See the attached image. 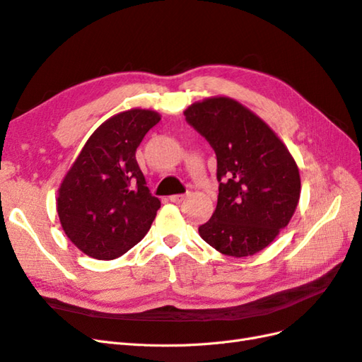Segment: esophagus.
Listing matches in <instances>:
<instances>
[{"label":"esophagus","mask_w":362,"mask_h":362,"mask_svg":"<svg viewBox=\"0 0 362 362\" xmlns=\"http://www.w3.org/2000/svg\"><path fill=\"white\" fill-rule=\"evenodd\" d=\"M185 198H186L185 194H179V195H171L170 200H171L173 203H182V202L185 200Z\"/></svg>","instance_id":"1"}]
</instances>
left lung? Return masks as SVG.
<instances>
[{
  "label": "left lung",
  "mask_w": 362,
  "mask_h": 362,
  "mask_svg": "<svg viewBox=\"0 0 362 362\" xmlns=\"http://www.w3.org/2000/svg\"><path fill=\"white\" fill-rule=\"evenodd\" d=\"M183 114L214 147L218 162L216 209L198 233L221 254L254 255L274 242L296 211V160L271 126L235 99L207 98Z\"/></svg>",
  "instance_id": "obj_1"
}]
</instances>
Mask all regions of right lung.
I'll return each mask as SVG.
<instances>
[{
    "instance_id": "add662e5",
    "label": "right lung",
    "mask_w": 362,
    "mask_h": 362,
    "mask_svg": "<svg viewBox=\"0 0 362 362\" xmlns=\"http://www.w3.org/2000/svg\"><path fill=\"white\" fill-rule=\"evenodd\" d=\"M159 120V112L143 108L112 115L90 135L60 183L62 228L93 259L120 257L153 223L160 202L146 186L135 151Z\"/></svg>"
}]
</instances>
